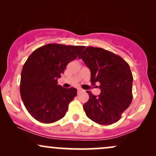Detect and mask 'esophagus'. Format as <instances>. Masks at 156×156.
<instances>
[{"mask_svg":"<svg viewBox=\"0 0 156 156\" xmlns=\"http://www.w3.org/2000/svg\"><path fill=\"white\" fill-rule=\"evenodd\" d=\"M81 89H79V88H78V92H81Z\"/></svg>","mask_w":156,"mask_h":156,"instance_id":"34e87169","label":"esophagus"}]
</instances>
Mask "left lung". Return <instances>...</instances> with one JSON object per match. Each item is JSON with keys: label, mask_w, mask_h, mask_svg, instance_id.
Returning <instances> with one entry per match:
<instances>
[{"label": "left lung", "mask_w": 156, "mask_h": 156, "mask_svg": "<svg viewBox=\"0 0 156 156\" xmlns=\"http://www.w3.org/2000/svg\"><path fill=\"white\" fill-rule=\"evenodd\" d=\"M78 58L90 69L92 85L99 83L101 90L98 96L87 91L89 101L83 104L86 114L100 125L117 122L133 99V76L128 64L119 55L101 48H86Z\"/></svg>", "instance_id": "left-lung-1"}]
</instances>
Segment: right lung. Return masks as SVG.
<instances>
[{
  "label": "right lung",
  "mask_w": 156,
  "mask_h": 156,
  "mask_svg": "<svg viewBox=\"0 0 156 156\" xmlns=\"http://www.w3.org/2000/svg\"><path fill=\"white\" fill-rule=\"evenodd\" d=\"M84 46L48 44L35 50L23 65L20 95L28 113L42 123L63 118L77 89L58 85L66 67L78 56Z\"/></svg>",
  "instance_id": "add662e5"
}]
</instances>
